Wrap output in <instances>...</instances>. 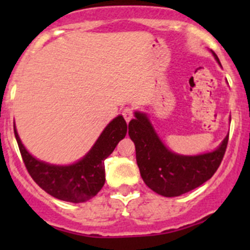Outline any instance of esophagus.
Returning <instances> with one entry per match:
<instances>
[{"mask_svg":"<svg viewBox=\"0 0 250 250\" xmlns=\"http://www.w3.org/2000/svg\"><path fill=\"white\" fill-rule=\"evenodd\" d=\"M122 115L123 117H125V120L127 121V122H129L133 117V109L132 107H125L122 111Z\"/></svg>","mask_w":250,"mask_h":250,"instance_id":"obj_1","label":"esophagus"}]
</instances>
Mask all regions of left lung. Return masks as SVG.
I'll return each instance as SVG.
<instances>
[{"label": "left lung", "mask_w": 250, "mask_h": 250, "mask_svg": "<svg viewBox=\"0 0 250 250\" xmlns=\"http://www.w3.org/2000/svg\"><path fill=\"white\" fill-rule=\"evenodd\" d=\"M210 52L221 66L215 53ZM134 116L128 125V134L134 141L141 178L151 190L165 197H176L198 188L214 175L225 155L229 134L211 152L179 155L163 144L145 112L135 111Z\"/></svg>", "instance_id": "8db88e82"}]
</instances>
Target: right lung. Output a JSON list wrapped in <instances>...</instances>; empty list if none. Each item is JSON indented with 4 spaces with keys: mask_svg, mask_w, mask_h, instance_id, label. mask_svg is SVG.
Returning a JSON list of instances; mask_svg holds the SVG:
<instances>
[{
    "mask_svg": "<svg viewBox=\"0 0 250 250\" xmlns=\"http://www.w3.org/2000/svg\"><path fill=\"white\" fill-rule=\"evenodd\" d=\"M14 134L25 167L35 183L58 200L81 203L94 197L104 186V161L112 153L120 140L125 137L127 123L122 115L113 118L92 148L77 162L66 166L50 165L37 160L22 145L16 125Z\"/></svg>",
    "mask_w": 250,
    "mask_h": 250,
    "instance_id": "add662e5",
    "label": "right lung"
}]
</instances>
